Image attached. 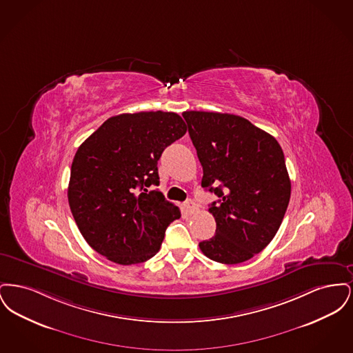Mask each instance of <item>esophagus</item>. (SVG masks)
<instances>
[{"label":"esophagus","instance_id":"1","mask_svg":"<svg viewBox=\"0 0 353 353\" xmlns=\"http://www.w3.org/2000/svg\"><path fill=\"white\" fill-rule=\"evenodd\" d=\"M184 208L186 213H189V214H193L197 210V205L194 203V201H192V200H188V201L185 202Z\"/></svg>","mask_w":353,"mask_h":353}]
</instances>
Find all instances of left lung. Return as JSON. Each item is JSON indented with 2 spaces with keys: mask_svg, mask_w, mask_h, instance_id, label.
Segmentation results:
<instances>
[{
  "mask_svg": "<svg viewBox=\"0 0 353 353\" xmlns=\"http://www.w3.org/2000/svg\"><path fill=\"white\" fill-rule=\"evenodd\" d=\"M197 151L202 188L219 201L209 206L216 235L201 252L225 265L249 261L275 236L290 201L285 154L274 136L232 114L185 111Z\"/></svg>",
  "mask_w": 353,
  "mask_h": 353,
  "instance_id": "obj_1",
  "label": "left lung"
}]
</instances>
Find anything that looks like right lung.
<instances>
[{"mask_svg": "<svg viewBox=\"0 0 353 353\" xmlns=\"http://www.w3.org/2000/svg\"><path fill=\"white\" fill-rule=\"evenodd\" d=\"M186 132L174 112L121 114L107 119L74 156L68 197L87 243L119 265L148 261L160 250L177 206L159 190L157 161Z\"/></svg>", "mask_w": 353, "mask_h": 353, "instance_id": "right-lung-1", "label": "right lung"}]
</instances>
